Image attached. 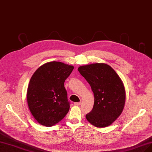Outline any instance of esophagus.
Listing matches in <instances>:
<instances>
[{
    "label": "esophagus",
    "instance_id": "esophagus-1",
    "mask_svg": "<svg viewBox=\"0 0 152 152\" xmlns=\"http://www.w3.org/2000/svg\"><path fill=\"white\" fill-rule=\"evenodd\" d=\"M82 104V102H75L74 103V105H77V106H79V105H80Z\"/></svg>",
    "mask_w": 152,
    "mask_h": 152
}]
</instances>
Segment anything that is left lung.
<instances>
[{"label":"left lung","mask_w":152,"mask_h":152,"mask_svg":"<svg viewBox=\"0 0 152 152\" xmlns=\"http://www.w3.org/2000/svg\"><path fill=\"white\" fill-rule=\"evenodd\" d=\"M90 84L94 95V105L86 118L93 125L103 128L110 125L122 113L125 90L122 80L110 65L92 64L78 68Z\"/></svg>","instance_id":"left-lung-1"}]
</instances>
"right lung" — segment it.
<instances>
[{
    "instance_id": "obj_1",
    "label": "right lung",
    "mask_w": 152,
    "mask_h": 152,
    "mask_svg": "<svg viewBox=\"0 0 152 152\" xmlns=\"http://www.w3.org/2000/svg\"><path fill=\"white\" fill-rule=\"evenodd\" d=\"M74 68L60 62H47L38 68L30 78L27 104L33 117L42 125L52 126L67 114L70 103L64 82Z\"/></svg>"
}]
</instances>
